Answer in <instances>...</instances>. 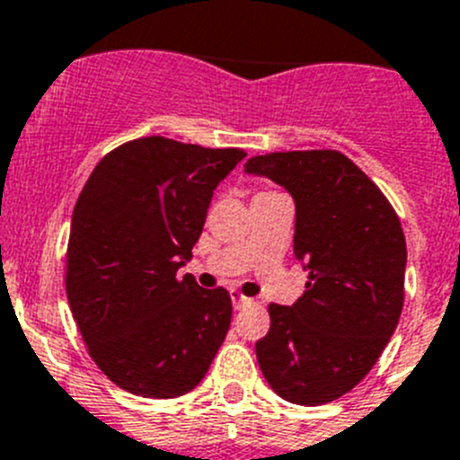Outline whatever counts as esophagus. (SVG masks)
<instances>
[{
	"instance_id": "1",
	"label": "esophagus",
	"mask_w": 460,
	"mask_h": 460,
	"mask_svg": "<svg viewBox=\"0 0 460 460\" xmlns=\"http://www.w3.org/2000/svg\"><path fill=\"white\" fill-rule=\"evenodd\" d=\"M231 302H234L235 311H240V308H243V306H250V304L254 302V299L244 297V295L238 293V290H231Z\"/></svg>"
}]
</instances>
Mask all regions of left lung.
Segmentation results:
<instances>
[{
	"label": "left lung",
	"mask_w": 460,
	"mask_h": 460,
	"mask_svg": "<svg viewBox=\"0 0 460 460\" xmlns=\"http://www.w3.org/2000/svg\"><path fill=\"white\" fill-rule=\"evenodd\" d=\"M244 172L293 195L295 259L308 270L293 306L270 304L261 372L293 404H329L366 379L397 327L404 231L379 186L336 149L252 156Z\"/></svg>",
	"instance_id": "8db88e82"
}]
</instances>
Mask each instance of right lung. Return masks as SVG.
Listing matches in <instances>:
<instances>
[{"label": "right lung", "mask_w": 460, "mask_h": 460, "mask_svg": "<svg viewBox=\"0 0 460 460\" xmlns=\"http://www.w3.org/2000/svg\"><path fill=\"white\" fill-rule=\"evenodd\" d=\"M247 154L147 136L106 154L85 181L66 254V293L90 358L149 399L204 379L231 324L225 288L177 270L192 256L217 183Z\"/></svg>", "instance_id": "1"}]
</instances>
